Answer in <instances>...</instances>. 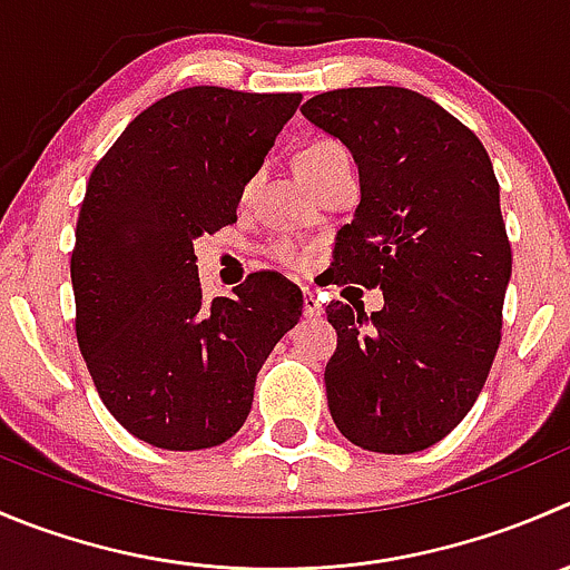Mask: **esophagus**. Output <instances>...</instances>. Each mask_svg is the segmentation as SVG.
Returning <instances> with one entry per match:
<instances>
[{
	"label": "esophagus",
	"instance_id": "1",
	"mask_svg": "<svg viewBox=\"0 0 570 570\" xmlns=\"http://www.w3.org/2000/svg\"><path fill=\"white\" fill-rule=\"evenodd\" d=\"M303 314L306 317H320L323 314V303H320V297L312 289H303Z\"/></svg>",
	"mask_w": 570,
	"mask_h": 570
}]
</instances>
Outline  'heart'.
Returning a JSON list of instances; mask_svg holds the SVG:
<instances>
[{
	"label": "heart",
	"mask_w": 570,
	"mask_h": 570,
	"mask_svg": "<svg viewBox=\"0 0 570 570\" xmlns=\"http://www.w3.org/2000/svg\"><path fill=\"white\" fill-rule=\"evenodd\" d=\"M340 153L345 150H342L336 141H331V138H317V141H312V145H306L297 153L295 167L301 175L312 173L314 167L325 164L328 158L340 156ZM269 256H273L275 262L284 264V267H306V262L312 258V250H308V245H303V242L297 239H278L269 245Z\"/></svg>",
	"instance_id": "obj_1"
}]
</instances>
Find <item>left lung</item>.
<instances>
[{
    "label": "left lung",
    "mask_w": 570,
    "mask_h": 570,
    "mask_svg": "<svg viewBox=\"0 0 570 570\" xmlns=\"http://www.w3.org/2000/svg\"><path fill=\"white\" fill-rule=\"evenodd\" d=\"M358 167L362 200L336 234L331 281L384 308L331 301L325 395L336 429L379 454L440 443L471 412L501 342L512 250L488 150L434 99L336 88L303 105Z\"/></svg>",
    "instance_id": "left-lung-1"
}]
</instances>
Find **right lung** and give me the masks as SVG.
Segmentation results:
<instances>
[{"label":"right lung","mask_w":570,"mask_h":570,"mask_svg":"<svg viewBox=\"0 0 570 570\" xmlns=\"http://www.w3.org/2000/svg\"><path fill=\"white\" fill-rule=\"evenodd\" d=\"M301 99L184 88L141 110L88 178L71 250L77 345L108 412L156 449L234 438L264 358L301 320V289L273 269L208 303L195 256L197 236L236 223Z\"/></svg>","instance_id":"right-lung-1"}]
</instances>
